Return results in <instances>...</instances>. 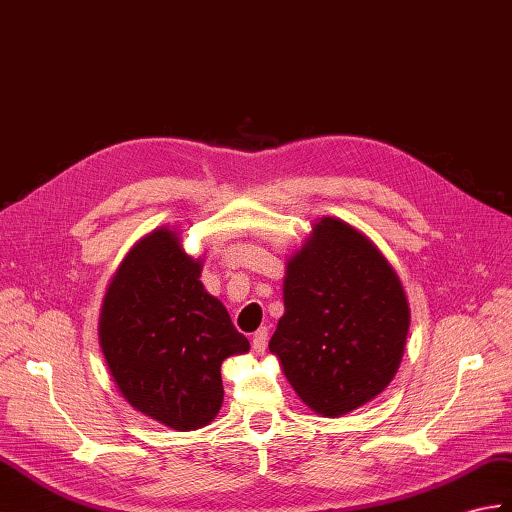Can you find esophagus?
Instances as JSON below:
<instances>
[{
  "label": "esophagus",
  "instance_id": "34e87169",
  "mask_svg": "<svg viewBox=\"0 0 512 512\" xmlns=\"http://www.w3.org/2000/svg\"><path fill=\"white\" fill-rule=\"evenodd\" d=\"M266 344H268V329L261 327V329H257L255 334H253V351L257 355H261V353L266 351Z\"/></svg>",
  "mask_w": 512,
  "mask_h": 512
}]
</instances>
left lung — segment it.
Wrapping results in <instances>:
<instances>
[{
  "mask_svg": "<svg viewBox=\"0 0 512 512\" xmlns=\"http://www.w3.org/2000/svg\"><path fill=\"white\" fill-rule=\"evenodd\" d=\"M283 305L268 349L307 408L336 419L392 382L406 349L410 303L373 240L334 216L285 264Z\"/></svg>",
  "mask_w": 512,
  "mask_h": 512,
  "instance_id": "obj_1",
  "label": "left lung"
}]
</instances>
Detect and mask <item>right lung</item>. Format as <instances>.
Masks as SVG:
<instances>
[{"mask_svg":"<svg viewBox=\"0 0 512 512\" xmlns=\"http://www.w3.org/2000/svg\"><path fill=\"white\" fill-rule=\"evenodd\" d=\"M200 272L202 257L187 255L165 224L126 253L100 307V349L120 395L178 432L218 417L220 366L251 349Z\"/></svg>","mask_w":512,"mask_h":512,"instance_id":"obj_1","label":"right lung"}]
</instances>
